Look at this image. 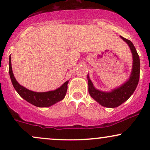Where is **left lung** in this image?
<instances>
[{"instance_id":"1","label":"left lung","mask_w":150,"mask_h":150,"mask_svg":"<svg viewBox=\"0 0 150 150\" xmlns=\"http://www.w3.org/2000/svg\"><path fill=\"white\" fill-rule=\"evenodd\" d=\"M120 38L129 46L132 56L133 61H132V71L128 80L120 87L116 89H113L110 92H103L94 87L92 80L89 79V75H87L89 94L94 100L104 107H117L128 100L135 92L138 84L139 79H140V58H139L135 46L128 39L121 36H120Z\"/></svg>"}]
</instances>
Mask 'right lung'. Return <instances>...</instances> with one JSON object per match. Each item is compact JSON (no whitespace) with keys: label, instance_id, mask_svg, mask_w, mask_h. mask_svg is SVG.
I'll return each instance as SVG.
<instances>
[{"label":"right lung","instance_id":"add662e5","mask_svg":"<svg viewBox=\"0 0 150 150\" xmlns=\"http://www.w3.org/2000/svg\"><path fill=\"white\" fill-rule=\"evenodd\" d=\"M9 74L13 87L20 97L37 107H49L63 100L66 94L68 84L69 80L66 81L59 88L46 92H37L25 88L20 85L13 75L11 65V57H9Z\"/></svg>","mask_w":150,"mask_h":150}]
</instances>
